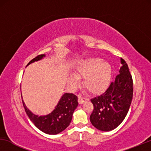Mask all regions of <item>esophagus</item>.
I'll use <instances>...</instances> for the list:
<instances>
[{"label": "esophagus", "instance_id": "34e87169", "mask_svg": "<svg viewBox=\"0 0 151 151\" xmlns=\"http://www.w3.org/2000/svg\"><path fill=\"white\" fill-rule=\"evenodd\" d=\"M86 100H87V99L86 98H83V97H82L80 96H78V103H79L80 104H83V103L85 102Z\"/></svg>", "mask_w": 151, "mask_h": 151}]
</instances>
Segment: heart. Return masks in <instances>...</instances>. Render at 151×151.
I'll return each instance as SVG.
<instances>
[{
	"mask_svg": "<svg viewBox=\"0 0 151 151\" xmlns=\"http://www.w3.org/2000/svg\"><path fill=\"white\" fill-rule=\"evenodd\" d=\"M76 74H70L69 81L78 84L79 77H85L84 85L92 93H100L106 89L111 79L112 68L107 62L99 58H90L80 64L76 68Z\"/></svg>",
	"mask_w": 151,
	"mask_h": 151,
	"instance_id": "b5f03b06",
	"label": "heart"
}]
</instances>
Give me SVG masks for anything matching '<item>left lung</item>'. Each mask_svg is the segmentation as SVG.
<instances>
[{"instance_id": "left-lung-1", "label": "left lung", "mask_w": 151, "mask_h": 151, "mask_svg": "<svg viewBox=\"0 0 151 151\" xmlns=\"http://www.w3.org/2000/svg\"><path fill=\"white\" fill-rule=\"evenodd\" d=\"M121 65L115 81L104 93L92 98L93 111L90 121L94 127L102 131L117 128L127 116L133 99V79L129 67L121 58Z\"/></svg>"}]
</instances>
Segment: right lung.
I'll return each mask as SVG.
<instances>
[{"mask_svg": "<svg viewBox=\"0 0 151 151\" xmlns=\"http://www.w3.org/2000/svg\"><path fill=\"white\" fill-rule=\"evenodd\" d=\"M44 57H45V54L38 55L32 60L27 66L34 62L40 60ZM22 104L29 118L39 130L49 135H56L69 127L73 113L78 105V97L76 95L65 93L52 111L48 114L42 115L34 114L29 111L23 100Z\"/></svg>", "mask_w": 151, "mask_h": 151, "instance_id": "right-lung-1", "label": "right lung"}]
</instances>
